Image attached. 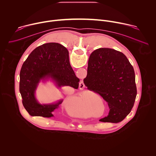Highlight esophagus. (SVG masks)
Listing matches in <instances>:
<instances>
[{"instance_id": "obj_1", "label": "esophagus", "mask_w": 156, "mask_h": 156, "mask_svg": "<svg viewBox=\"0 0 156 156\" xmlns=\"http://www.w3.org/2000/svg\"><path fill=\"white\" fill-rule=\"evenodd\" d=\"M82 83V84H81V85H80V86H81V87H82L83 88V87H84V84L83 83ZM80 88H81V87H80Z\"/></svg>"}]
</instances>
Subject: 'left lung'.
I'll return each mask as SVG.
<instances>
[{
    "label": "left lung",
    "instance_id": "obj_1",
    "mask_svg": "<svg viewBox=\"0 0 156 156\" xmlns=\"http://www.w3.org/2000/svg\"><path fill=\"white\" fill-rule=\"evenodd\" d=\"M83 81L108 104V114L99 121L117 123L130 113L137 94L135 75L122 52L110 48L95 50L89 58Z\"/></svg>",
    "mask_w": 156,
    "mask_h": 156
}]
</instances>
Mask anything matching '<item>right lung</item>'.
<instances>
[{
	"instance_id": "1",
	"label": "right lung",
	"mask_w": 156,
	"mask_h": 156,
	"mask_svg": "<svg viewBox=\"0 0 156 156\" xmlns=\"http://www.w3.org/2000/svg\"><path fill=\"white\" fill-rule=\"evenodd\" d=\"M52 81L57 88L71 86L78 89L80 79L73 70L69 51L58 43L50 42L36 48L24 62L20 73V93L22 103L31 116L50 118L63 102L41 104L36 91L41 82Z\"/></svg>"
}]
</instances>
